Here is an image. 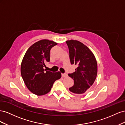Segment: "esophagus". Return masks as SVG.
Segmentation results:
<instances>
[{"mask_svg": "<svg viewBox=\"0 0 125 125\" xmlns=\"http://www.w3.org/2000/svg\"><path fill=\"white\" fill-rule=\"evenodd\" d=\"M62 77H67V73H62Z\"/></svg>", "mask_w": 125, "mask_h": 125, "instance_id": "34e87169", "label": "esophagus"}]
</instances>
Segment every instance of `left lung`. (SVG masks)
I'll use <instances>...</instances> for the list:
<instances>
[{
  "label": "left lung",
  "mask_w": 125,
  "mask_h": 125,
  "mask_svg": "<svg viewBox=\"0 0 125 125\" xmlns=\"http://www.w3.org/2000/svg\"><path fill=\"white\" fill-rule=\"evenodd\" d=\"M71 64L78 67L73 73L68 75L73 79L74 85L70 91L78 95L89 91L95 80L97 73V62L93 52L81 42L76 40L67 41Z\"/></svg>",
  "instance_id": "obj_1"
}]
</instances>
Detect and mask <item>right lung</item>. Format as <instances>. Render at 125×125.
<instances>
[{"instance_id": "right-lung-1", "label": "right lung", "mask_w": 125, "mask_h": 125, "mask_svg": "<svg viewBox=\"0 0 125 125\" xmlns=\"http://www.w3.org/2000/svg\"><path fill=\"white\" fill-rule=\"evenodd\" d=\"M57 44L48 40L33 44L26 52L21 65L22 79L28 89L37 95H43L50 91L54 82L62 77L59 71H45V62L50 61V51Z\"/></svg>"}]
</instances>
